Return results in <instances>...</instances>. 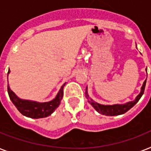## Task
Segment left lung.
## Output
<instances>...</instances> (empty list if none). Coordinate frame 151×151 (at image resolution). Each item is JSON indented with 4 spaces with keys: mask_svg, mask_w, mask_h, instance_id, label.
Instances as JSON below:
<instances>
[{
    "mask_svg": "<svg viewBox=\"0 0 151 151\" xmlns=\"http://www.w3.org/2000/svg\"><path fill=\"white\" fill-rule=\"evenodd\" d=\"M146 82L147 80L143 82V86L141 88L140 93L136 96V99L131 102H128V103H124V104H114V105H102L99 103H96L95 101L90 99L88 100V103L95 108V110H96L97 112H99V114L103 115H106V116H117V115L123 114L124 113H126L128 110H129L132 106L136 105L137 102L139 100L141 96H143V92H144V89H145ZM85 96L87 99L88 98V95L87 88H86V92H85Z\"/></svg>",
    "mask_w": 151,
    "mask_h": 151,
    "instance_id": "obj_1",
    "label": "left lung"
}]
</instances>
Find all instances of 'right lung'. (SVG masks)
Returning <instances> with one entry per match:
<instances>
[{
    "instance_id": "right-lung-1",
    "label": "right lung",
    "mask_w": 151,
    "mask_h": 151,
    "mask_svg": "<svg viewBox=\"0 0 151 151\" xmlns=\"http://www.w3.org/2000/svg\"><path fill=\"white\" fill-rule=\"evenodd\" d=\"M10 71H8V74ZM66 85L64 84L61 87L58 94L54 99L46 103H38L35 101L25 100V99H19L14 92L10 89L8 85V92L9 98L18 110L22 115L26 117H31V118H42L46 117L51 115L54 112L60 104L63 96V87Z\"/></svg>"
}]
</instances>
